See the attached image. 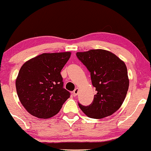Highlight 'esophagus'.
Instances as JSON below:
<instances>
[{"label": "esophagus", "instance_id": "obj_1", "mask_svg": "<svg viewBox=\"0 0 151 151\" xmlns=\"http://www.w3.org/2000/svg\"><path fill=\"white\" fill-rule=\"evenodd\" d=\"M78 92H79V88H76L74 90V91H73V95H74V96H76L77 95Z\"/></svg>", "mask_w": 151, "mask_h": 151}]
</instances>
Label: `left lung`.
<instances>
[{
  "instance_id": "1",
  "label": "left lung",
  "mask_w": 151,
  "mask_h": 151,
  "mask_svg": "<svg viewBox=\"0 0 151 151\" xmlns=\"http://www.w3.org/2000/svg\"><path fill=\"white\" fill-rule=\"evenodd\" d=\"M77 56L91 73L97 93L88 106L79 104L86 115L102 119L112 115L124 102L129 88L127 69L124 61L103 49L77 52Z\"/></svg>"
}]
</instances>
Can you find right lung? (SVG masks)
Returning a JSON list of instances; mask_svg holds the SVG:
<instances>
[{"instance_id":"right-lung-1","label":"right lung","mask_w":151,"mask_h":151,"mask_svg":"<svg viewBox=\"0 0 151 151\" xmlns=\"http://www.w3.org/2000/svg\"><path fill=\"white\" fill-rule=\"evenodd\" d=\"M70 56V52L42 53L21 67L16 90L22 105L32 115L53 117L70 98V92L63 88L60 72Z\"/></svg>"}]
</instances>
